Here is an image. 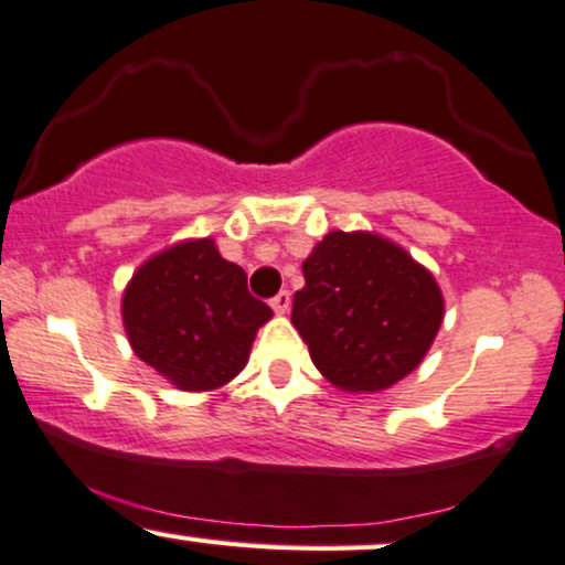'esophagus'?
<instances>
[{
    "label": "esophagus",
    "instance_id": "34e87169",
    "mask_svg": "<svg viewBox=\"0 0 565 565\" xmlns=\"http://www.w3.org/2000/svg\"><path fill=\"white\" fill-rule=\"evenodd\" d=\"M271 309H275L277 315H285V311L290 309V294H288V290H280V294L271 298Z\"/></svg>",
    "mask_w": 565,
    "mask_h": 565
}]
</instances>
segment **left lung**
<instances>
[{
	"label": "left lung",
	"mask_w": 565,
	"mask_h": 565,
	"mask_svg": "<svg viewBox=\"0 0 565 565\" xmlns=\"http://www.w3.org/2000/svg\"><path fill=\"white\" fill-rule=\"evenodd\" d=\"M301 269L290 320L333 386L383 391L420 364L444 298L407 250L367 232H330Z\"/></svg>",
	"instance_id": "1"
}]
</instances>
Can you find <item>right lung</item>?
<instances>
[{
    "mask_svg": "<svg viewBox=\"0 0 565 565\" xmlns=\"http://www.w3.org/2000/svg\"><path fill=\"white\" fill-rule=\"evenodd\" d=\"M271 309L248 294V277L218 256L214 241H190L152 256L124 294L131 349L166 381L209 391L248 362Z\"/></svg>",
    "mask_w": 565,
    "mask_h": 565,
    "instance_id": "right-lung-1",
    "label": "right lung"
}]
</instances>
